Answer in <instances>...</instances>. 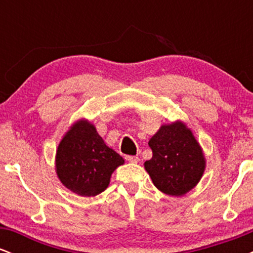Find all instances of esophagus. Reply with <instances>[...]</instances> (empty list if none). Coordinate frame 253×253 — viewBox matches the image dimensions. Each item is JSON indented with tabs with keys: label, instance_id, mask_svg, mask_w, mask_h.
<instances>
[{
	"label": "esophagus",
	"instance_id": "obj_1",
	"mask_svg": "<svg viewBox=\"0 0 253 253\" xmlns=\"http://www.w3.org/2000/svg\"><path fill=\"white\" fill-rule=\"evenodd\" d=\"M126 161L129 162V163H138L139 162V157L136 156H126Z\"/></svg>",
	"mask_w": 253,
	"mask_h": 253
}]
</instances>
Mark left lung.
<instances>
[{
	"instance_id": "8db88e82",
	"label": "left lung",
	"mask_w": 253,
	"mask_h": 253,
	"mask_svg": "<svg viewBox=\"0 0 253 253\" xmlns=\"http://www.w3.org/2000/svg\"><path fill=\"white\" fill-rule=\"evenodd\" d=\"M149 146L152 158L144 163L153 184L170 196H183L196 187L206 169V157L193 130L183 121L162 125Z\"/></svg>"
}]
</instances>
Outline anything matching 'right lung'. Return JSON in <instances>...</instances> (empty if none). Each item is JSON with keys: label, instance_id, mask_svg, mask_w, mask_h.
<instances>
[{"label": "right lung", "instance_id": "1", "mask_svg": "<svg viewBox=\"0 0 253 253\" xmlns=\"http://www.w3.org/2000/svg\"><path fill=\"white\" fill-rule=\"evenodd\" d=\"M125 161L104 143L96 127L78 119L57 147L54 168L65 188L80 196H96L108 188L112 173Z\"/></svg>", "mask_w": 253, "mask_h": 253}]
</instances>
